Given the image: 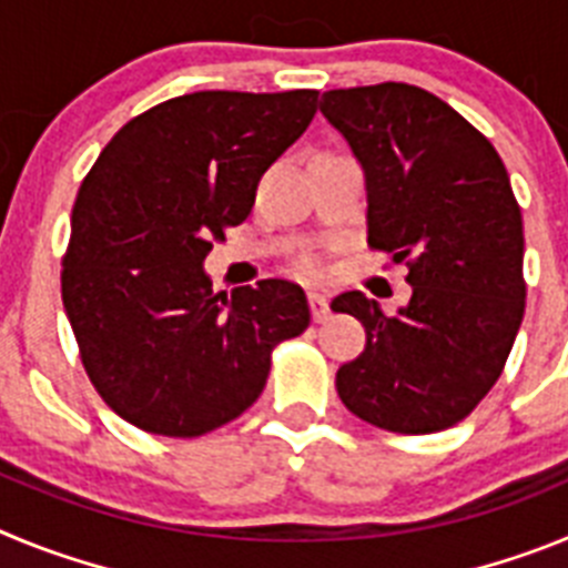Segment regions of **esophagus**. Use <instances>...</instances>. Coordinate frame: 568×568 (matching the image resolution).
I'll return each instance as SVG.
<instances>
[{
  "label": "esophagus",
  "mask_w": 568,
  "mask_h": 568,
  "mask_svg": "<svg viewBox=\"0 0 568 568\" xmlns=\"http://www.w3.org/2000/svg\"><path fill=\"white\" fill-rule=\"evenodd\" d=\"M310 307H313V318L318 321H327L329 318V298L327 293H318V290H313L310 293Z\"/></svg>",
  "instance_id": "1"
}]
</instances>
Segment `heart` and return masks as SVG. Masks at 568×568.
I'll list each match as a JSON object with an SVG mask.
<instances>
[{
	"instance_id": "1",
	"label": "heart",
	"mask_w": 568,
	"mask_h": 568,
	"mask_svg": "<svg viewBox=\"0 0 568 568\" xmlns=\"http://www.w3.org/2000/svg\"><path fill=\"white\" fill-rule=\"evenodd\" d=\"M310 270H313V264H310Z\"/></svg>"
}]
</instances>
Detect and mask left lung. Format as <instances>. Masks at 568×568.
I'll return each mask as SVG.
<instances>
[{
	"label": "left lung",
	"instance_id": "1",
	"mask_svg": "<svg viewBox=\"0 0 568 568\" xmlns=\"http://www.w3.org/2000/svg\"><path fill=\"white\" fill-rule=\"evenodd\" d=\"M321 113L364 170L369 247L406 261L413 287L395 315L358 290L333 301L366 329L335 386L366 424L440 433L495 386L524 321V219L509 173L484 133L415 84L327 90Z\"/></svg>",
	"mask_w": 568,
	"mask_h": 568
}]
</instances>
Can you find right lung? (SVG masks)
I'll use <instances>...</instances> for the list:
<instances>
[{
  "instance_id": "right-lung-1",
  "label": "right lung",
  "mask_w": 568,
  "mask_h": 568,
  "mask_svg": "<svg viewBox=\"0 0 568 568\" xmlns=\"http://www.w3.org/2000/svg\"><path fill=\"white\" fill-rule=\"evenodd\" d=\"M318 90H199L135 115L79 187L62 301L82 364L128 424L199 438L255 404L281 341L310 327L284 278L213 293L204 258L313 122Z\"/></svg>"
}]
</instances>
